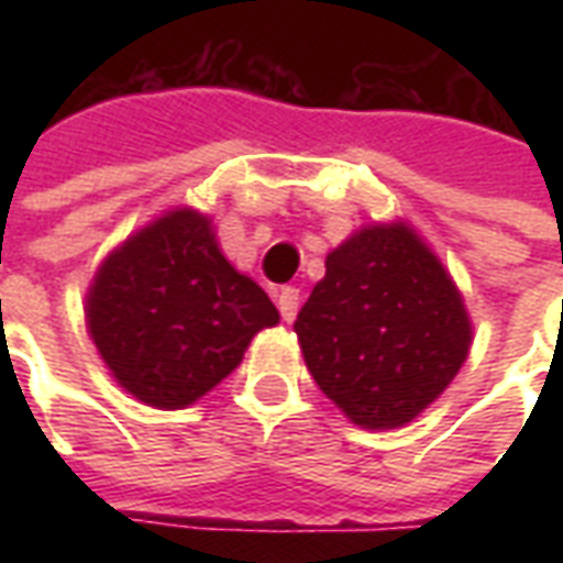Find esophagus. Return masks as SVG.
Segmentation results:
<instances>
[{
    "label": "esophagus",
    "mask_w": 563,
    "mask_h": 563,
    "mask_svg": "<svg viewBox=\"0 0 563 563\" xmlns=\"http://www.w3.org/2000/svg\"><path fill=\"white\" fill-rule=\"evenodd\" d=\"M277 307H280V317L286 322H292L295 313H298V289L295 286H283L277 292Z\"/></svg>",
    "instance_id": "esophagus-1"
}]
</instances>
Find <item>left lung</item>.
<instances>
[{"label":"left lung","mask_w":563,"mask_h":563,"mask_svg":"<svg viewBox=\"0 0 563 563\" xmlns=\"http://www.w3.org/2000/svg\"><path fill=\"white\" fill-rule=\"evenodd\" d=\"M295 334L319 389L362 428L413 422L473 341L455 283L404 222L365 225L331 250Z\"/></svg>","instance_id":"obj_1"}]
</instances>
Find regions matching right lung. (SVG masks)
Here are the masks:
<instances>
[{"label": "right lung", "instance_id": "obj_1", "mask_svg": "<svg viewBox=\"0 0 563 563\" xmlns=\"http://www.w3.org/2000/svg\"><path fill=\"white\" fill-rule=\"evenodd\" d=\"M277 322L265 289L229 265L210 217L192 208L117 246L87 292V329L111 377L159 410L208 395Z\"/></svg>", "mask_w": 563, "mask_h": 563}]
</instances>
